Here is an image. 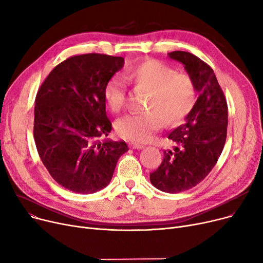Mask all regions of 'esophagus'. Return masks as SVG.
Wrapping results in <instances>:
<instances>
[{
    "label": "esophagus",
    "instance_id": "1",
    "mask_svg": "<svg viewBox=\"0 0 263 263\" xmlns=\"http://www.w3.org/2000/svg\"><path fill=\"white\" fill-rule=\"evenodd\" d=\"M130 147L133 149H142L144 147V145H142L140 143H130Z\"/></svg>",
    "mask_w": 263,
    "mask_h": 263
}]
</instances>
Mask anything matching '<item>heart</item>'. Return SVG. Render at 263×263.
<instances>
[{
	"mask_svg": "<svg viewBox=\"0 0 263 263\" xmlns=\"http://www.w3.org/2000/svg\"><path fill=\"white\" fill-rule=\"evenodd\" d=\"M127 77L137 91L148 92L147 112L130 114L116 121V131L124 140L134 143L149 142L164 122L170 126L180 122L194 105L196 91L191 77L159 60L145 59L128 67ZM104 99L113 113L121 112L127 100V87L115 76L104 86Z\"/></svg>",
	"mask_w": 263,
	"mask_h": 263,
	"instance_id": "b5f03b06",
	"label": "heart"
}]
</instances>
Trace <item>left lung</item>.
I'll use <instances>...</instances> for the list:
<instances>
[{"instance_id":"1","label":"left lung","mask_w":263,"mask_h":263,"mask_svg":"<svg viewBox=\"0 0 263 263\" xmlns=\"http://www.w3.org/2000/svg\"><path fill=\"white\" fill-rule=\"evenodd\" d=\"M168 57L184 65L198 92L185 122L168 133L177 146L165 150L160 166L150 173L154 186L174 194L196 186L215 166L226 142L228 106L208 64L184 51L171 52Z\"/></svg>"}]
</instances>
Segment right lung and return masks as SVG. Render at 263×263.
Listing matches in <instances>:
<instances>
[{
	"instance_id": "obj_1",
	"label": "right lung",
	"mask_w": 263,
	"mask_h": 263,
	"mask_svg": "<svg viewBox=\"0 0 263 263\" xmlns=\"http://www.w3.org/2000/svg\"><path fill=\"white\" fill-rule=\"evenodd\" d=\"M120 57L88 53L59 64L39 87L34 109V140L51 177L65 189L92 194L113 177L124 141H99L112 130L104 86L122 68Z\"/></svg>"
}]
</instances>
